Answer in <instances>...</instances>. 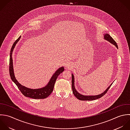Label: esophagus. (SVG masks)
<instances>
[{
    "label": "esophagus",
    "instance_id": "1",
    "mask_svg": "<svg viewBox=\"0 0 130 130\" xmlns=\"http://www.w3.org/2000/svg\"><path fill=\"white\" fill-rule=\"evenodd\" d=\"M69 66V64H66V66Z\"/></svg>",
    "mask_w": 130,
    "mask_h": 130
}]
</instances>
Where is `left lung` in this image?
Segmentation results:
<instances>
[{"mask_svg":"<svg viewBox=\"0 0 130 130\" xmlns=\"http://www.w3.org/2000/svg\"><path fill=\"white\" fill-rule=\"evenodd\" d=\"M104 38L106 40H107V41H108L110 42H111V43H112L113 44H114L115 45H116V46L117 48H118V44H117V42L111 37V36L110 35H109L108 34H105V35H104ZM111 85H111L106 89V90L104 92H103V93H102V94H101L100 95H96V96H84V95H81L79 93H78L77 92V91H76V90H75V87H74V76L72 74V92H73V93L74 95L75 96V97H76L78 100H82V101H92V100H96V99H99L100 98H101L102 97H103L107 93V92L109 89V88H110Z\"/></svg>","mask_w":130,"mask_h":130,"instance_id":"obj_1","label":"left lung"}]
</instances>
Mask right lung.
I'll list each match as a JSON object with an SVG mask.
<instances>
[{"mask_svg": "<svg viewBox=\"0 0 130 130\" xmlns=\"http://www.w3.org/2000/svg\"><path fill=\"white\" fill-rule=\"evenodd\" d=\"M21 38V36L14 42L13 45L10 50V57H9V75L11 80L14 83V84L17 85L18 89L20 91V92L23 94L25 97H27L29 98H33V99H44L47 98L53 92L55 83L56 81V79L58 76L64 70V68L63 67H62L59 69H58L56 72L52 76L48 84L44 88L38 89H31L27 88L18 83L17 80L15 79L13 70V66H12V53L13 50Z\"/></svg>", "mask_w": 130, "mask_h": 130, "instance_id": "add662e5", "label": "right lung"}]
</instances>
